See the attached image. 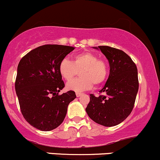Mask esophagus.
<instances>
[{
    "instance_id": "34e87169",
    "label": "esophagus",
    "mask_w": 160,
    "mask_h": 160,
    "mask_svg": "<svg viewBox=\"0 0 160 160\" xmlns=\"http://www.w3.org/2000/svg\"><path fill=\"white\" fill-rule=\"evenodd\" d=\"M82 94V93H80V92H76V96L77 97H79V96H81Z\"/></svg>"
}]
</instances>
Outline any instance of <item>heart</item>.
Listing matches in <instances>:
<instances>
[{
    "instance_id": "1",
    "label": "heart",
    "mask_w": 160,
    "mask_h": 160,
    "mask_svg": "<svg viewBox=\"0 0 160 160\" xmlns=\"http://www.w3.org/2000/svg\"><path fill=\"white\" fill-rule=\"evenodd\" d=\"M81 69L80 70V69ZM78 70L79 79L67 84L68 90L79 92L92 88L93 84L99 85L108 78V65L104 59H99L95 53L84 52L75 55L72 62L64 58L59 64V72L66 81H71Z\"/></svg>"
}]
</instances>
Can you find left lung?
<instances>
[{
	"label": "left lung",
	"mask_w": 160,
	"mask_h": 160,
	"mask_svg": "<svg viewBox=\"0 0 160 160\" xmlns=\"http://www.w3.org/2000/svg\"><path fill=\"white\" fill-rule=\"evenodd\" d=\"M100 49L110 65L107 82L95 97L90 94L85 108L89 118L98 124L113 127L123 122L131 113L139 88L137 68L131 58L121 49L108 46Z\"/></svg>",
	"instance_id": "8db88e82"
}]
</instances>
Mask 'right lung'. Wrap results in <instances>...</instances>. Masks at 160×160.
I'll list each match as a JSON object with an SVG mask.
<instances>
[{"mask_svg": "<svg viewBox=\"0 0 160 160\" xmlns=\"http://www.w3.org/2000/svg\"><path fill=\"white\" fill-rule=\"evenodd\" d=\"M72 46L43 45L25 55L18 66L15 90L20 111L33 128L49 131L59 126L75 92L59 94L65 87L59 72L62 59L74 50Z\"/></svg>", "mask_w": 160, "mask_h": 160, "instance_id": "add662e5", "label": "right lung"}]
</instances>
